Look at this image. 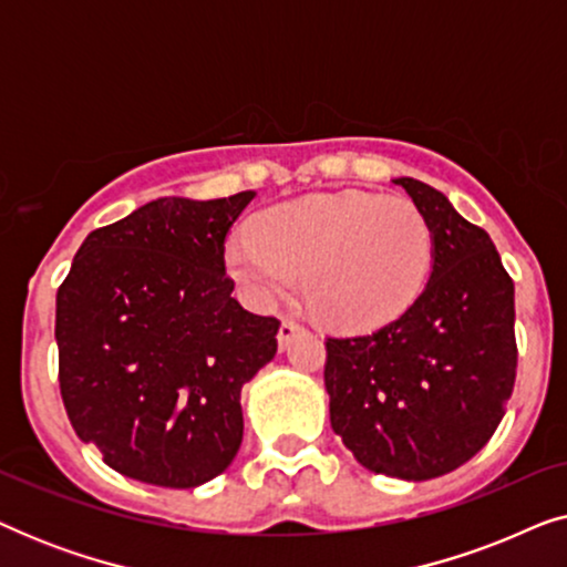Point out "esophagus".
I'll use <instances>...</instances> for the list:
<instances>
[{"instance_id":"1","label":"esophagus","mask_w":567,"mask_h":567,"mask_svg":"<svg viewBox=\"0 0 567 567\" xmlns=\"http://www.w3.org/2000/svg\"><path fill=\"white\" fill-rule=\"evenodd\" d=\"M299 332V324L293 320H284L281 328H278V346L281 348H289V343L293 340V336Z\"/></svg>"}]
</instances>
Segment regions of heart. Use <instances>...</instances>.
<instances>
[{
	"label": "heart",
	"instance_id": "1",
	"mask_svg": "<svg viewBox=\"0 0 567 567\" xmlns=\"http://www.w3.org/2000/svg\"><path fill=\"white\" fill-rule=\"evenodd\" d=\"M431 252V224L413 200L346 190L268 208L258 231L231 239L227 262L255 305L291 299L305 278L307 301L322 322L371 330L417 299Z\"/></svg>",
	"mask_w": 567,
	"mask_h": 567
}]
</instances>
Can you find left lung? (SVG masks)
I'll return each mask as SVG.
<instances>
[{
    "mask_svg": "<svg viewBox=\"0 0 567 567\" xmlns=\"http://www.w3.org/2000/svg\"><path fill=\"white\" fill-rule=\"evenodd\" d=\"M431 224V278L398 320L328 338L332 431L377 475L441 477L483 449L516 382L514 281L485 229L444 193L398 177Z\"/></svg>",
    "mask_w": 567,
    "mask_h": 567,
    "instance_id": "obj_1",
    "label": "left lung"
}]
</instances>
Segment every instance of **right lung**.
<instances>
[{
    "instance_id": "1",
    "label": "right lung",
    "mask_w": 567,
    "mask_h": 567,
    "mask_svg": "<svg viewBox=\"0 0 567 567\" xmlns=\"http://www.w3.org/2000/svg\"><path fill=\"white\" fill-rule=\"evenodd\" d=\"M255 198H157L90 231L56 293L59 386L84 444L121 475L196 487L243 444V386L276 317L243 309L224 239Z\"/></svg>"
}]
</instances>
